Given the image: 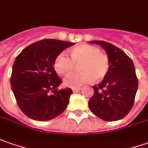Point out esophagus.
<instances>
[{
    "label": "esophagus",
    "mask_w": 148,
    "mask_h": 148,
    "mask_svg": "<svg viewBox=\"0 0 148 148\" xmlns=\"http://www.w3.org/2000/svg\"><path fill=\"white\" fill-rule=\"evenodd\" d=\"M80 88H72V91H73V92H77L80 91Z\"/></svg>",
    "instance_id": "34e87169"
}]
</instances>
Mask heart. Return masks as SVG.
<instances>
[{
	"label": "heart",
	"mask_w": 148,
	"mask_h": 148,
	"mask_svg": "<svg viewBox=\"0 0 148 148\" xmlns=\"http://www.w3.org/2000/svg\"><path fill=\"white\" fill-rule=\"evenodd\" d=\"M70 57L60 53L55 59L54 67L57 73L68 76L72 74L75 65H79L80 73L65 78L64 83L71 88L80 87L92 83L94 79L100 80L108 74L110 68V58L100 49L88 44L79 45L70 50Z\"/></svg>",
	"instance_id": "b5f03b06"
}]
</instances>
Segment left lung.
Returning <instances> with one entry per match:
<instances>
[{
  "label": "left lung",
  "mask_w": 148,
  "mask_h": 148,
  "mask_svg": "<svg viewBox=\"0 0 148 148\" xmlns=\"http://www.w3.org/2000/svg\"><path fill=\"white\" fill-rule=\"evenodd\" d=\"M101 46L110 61V71L104 80L92 86L94 93L88 101L92 113L102 120L114 122L126 117L134 102L138 78L133 61L114 45L105 41H92Z\"/></svg>",
  "instance_id": "obj_1"
}]
</instances>
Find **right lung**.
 I'll return each instance as SVG.
<instances>
[{"label":"right lung","instance_id":"1","mask_svg":"<svg viewBox=\"0 0 148 148\" xmlns=\"http://www.w3.org/2000/svg\"><path fill=\"white\" fill-rule=\"evenodd\" d=\"M73 42L42 39L25 47L14 61L11 88L21 111L29 119L45 122L68 106L71 88L59 90L62 80L53 67L56 57Z\"/></svg>","mask_w":148,"mask_h":148}]
</instances>
